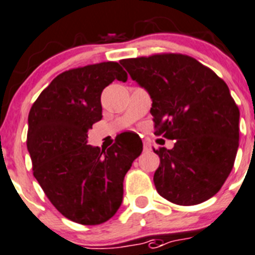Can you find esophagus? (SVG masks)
Instances as JSON below:
<instances>
[{
    "mask_svg": "<svg viewBox=\"0 0 255 255\" xmlns=\"http://www.w3.org/2000/svg\"><path fill=\"white\" fill-rule=\"evenodd\" d=\"M143 148L144 151H148V149H151V144H149L147 141H143Z\"/></svg>",
    "mask_w": 255,
    "mask_h": 255,
    "instance_id": "1",
    "label": "esophagus"
}]
</instances>
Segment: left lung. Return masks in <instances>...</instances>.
<instances>
[{
  "label": "left lung",
  "instance_id": "obj_1",
  "mask_svg": "<svg viewBox=\"0 0 255 255\" xmlns=\"http://www.w3.org/2000/svg\"><path fill=\"white\" fill-rule=\"evenodd\" d=\"M130 78L152 99L154 134L175 139L153 149L157 192L177 205L213 197L232 172L239 147V108L211 69L182 54L123 59Z\"/></svg>",
  "mask_w": 255,
  "mask_h": 255
}]
</instances>
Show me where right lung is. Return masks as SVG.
I'll list each match as a JSON object with an SVG mask.
<instances>
[{
  "instance_id": "obj_1",
  "label": "right lung",
  "mask_w": 255,
  "mask_h": 255,
  "mask_svg": "<svg viewBox=\"0 0 255 255\" xmlns=\"http://www.w3.org/2000/svg\"><path fill=\"white\" fill-rule=\"evenodd\" d=\"M127 78L114 61L70 69L42 90L28 113L35 178L59 213L79 224H102L117 213L126 173L142 152V141H117L107 151L87 144L88 130L102 120L103 89Z\"/></svg>"
}]
</instances>
